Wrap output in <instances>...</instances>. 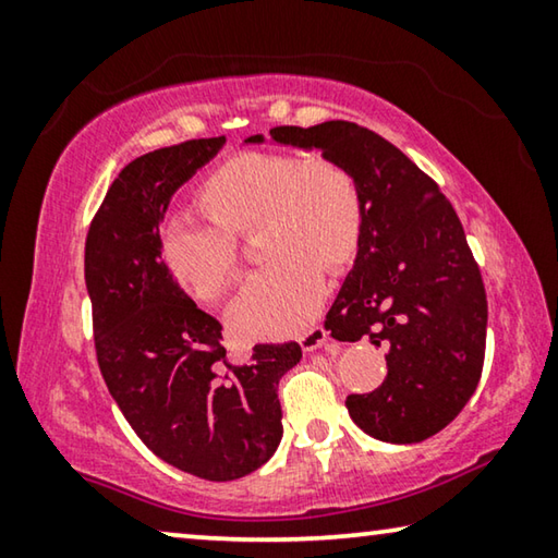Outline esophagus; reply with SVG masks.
<instances>
[{"mask_svg": "<svg viewBox=\"0 0 558 558\" xmlns=\"http://www.w3.org/2000/svg\"><path fill=\"white\" fill-rule=\"evenodd\" d=\"M329 339V332L325 327H310L305 335H300V347L305 349V352H315V349L325 347Z\"/></svg>", "mask_w": 558, "mask_h": 558, "instance_id": "obj_1", "label": "esophagus"}]
</instances>
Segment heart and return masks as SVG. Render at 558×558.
Here are the masks:
<instances>
[{
  "instance_id": "heart-1",
  "label": "heart",
  "mask_w": 558,
  "mask_h": 558,
  "mask_svg": "<svg viewBox=\"0 0 558 558\" xmlns=\"http://www.w3.org/2000/svg\"><path fill=\"white\" fill-rule=\"evenodd\" d=\"M196 202L211 221L167 216L157 231L159 263L186 295L216 302L239 270L231 235L258 226L256 248L268 263L231 307V323L245 337L302 332L323 302V270L342 272L362 245V189L329 157L233 155L199 184Z\"/></svg>"
}]
</instances>
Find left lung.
Returning a JSON list of instances; mask_svg holds the SVG:
<instances>
[{"label":"left lung","instance_id":"obj_1","mask_svg":"<svg viewBox=\"0 0 558 558\" xmlns=\"http://www.w3.org/2000/svg\"><path fill=\"white\" fill-rule=\"evenodd\" d=\"M270 143L319 149L362 189V245L325 327L339 342L384 347L389 372L376 391L347 396L349 415L396 446L436 436L475 393L487 337L485 286L456 209L401 149L356 122L272 128Z\"/></svg>","mask_w":558,"mask_h":558}]
</instances>
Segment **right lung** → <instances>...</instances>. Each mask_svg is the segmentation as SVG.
<instances>
[{
	"label": "right lung",
	"instance_id": "1",
	"mask_svg": "<svg viewBox=\"0 0 558 558\" xmlns=\"http://www.w3.org/2000/svg\"><path fill=\"white\" fill-rule=\"evenodd\" d=\"M223 145V135L189 140L132 159L86 239L93 335L110 396L157 458L211 483L272 458L282 438L278 381L302 359L300 344L286 342L256 344L245 364L229 362L219 319L159 263L169 202Z\"/></svg>",
	"mask_w": 558,
	"mask_h": 558
}]
</instances>
